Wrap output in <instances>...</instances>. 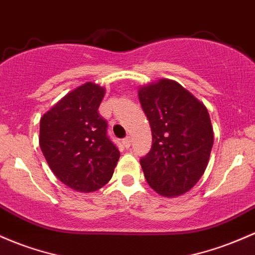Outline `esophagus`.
Returning <instances> with one entry per match:
<instances>
[{
    "instance_id": "obj_1",
    "label": "esophagus",
    "mask_w": 255,
    "mask_h": 255,
    "mask_svg": "<svg viewBox=\"0 0 255 255\" xmlns=\"http://www.w3.org/2000/svg\"><path fill=\"white\" fill-rule=\"evenodd\" d=\"M122 144H123V146L126 147V149H128V147L130 146V138H129V136H127V138L123 139Z\"/></svg>"
}]
</instances>
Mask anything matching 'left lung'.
I'll list each match as a JSON object with an SVG mask.
<instances>
[{
    "label": "left lung",
    "mask_w": 255,
    "mask_h": 255,
    "mask_svg": "<svg viewBox=\"0 0 255 255\" xmlns=\"http://www.w3.org/2000/svg\"><path fill=\"white\" fill-rule=\"evenodd\" d=\"M138 96L152 133L150 152L140 159L147 184L164 197L186 194L208 166L214 141L208 110L168 78L140 86Z\"/></svg>",
    "instance_id": "1"
}]
</instances>
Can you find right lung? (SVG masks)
Segmentation results:
<instances>
[{
  "label": "right lung",
  "instance_id": "add662e5",
  "mask_svg": "<svg viewBox=\"0 0 255 255\" xmlns=\"http://www.w3.org/2000/svg\"><path fill=\"white\" fill-rule=\"evenodd\" d=\"M105 88L86 82L69 92L40 121V146L49 168L78 192H93L109 183L120 151L106 135L99 113Z\"/></svg>",
  "mask_w": 255,
  "mask_h": 255
}]
</instances>
